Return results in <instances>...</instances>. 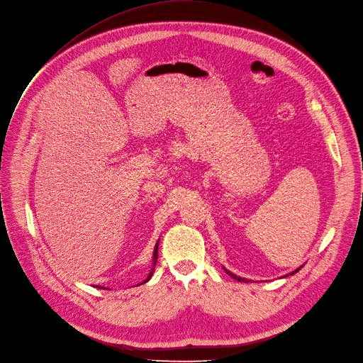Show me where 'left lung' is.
Here are the masks:
<instances>
[{"label":"left lung","mask_w":363,"mask_h":363,"mask_svg":"<svg viewBox=\"0 0 363 363\" xmlns=\"http://www.w3.org/2000/svg\"><path fill=\"white\" fill-rule=\"evenodd\" d=\"M298 271H299V268H298V269H296V271H294V272H292V274H295V272H298ZM226 272H228V274H229V275H230V277H232V279H235V280H238V281H247V280H245V279H241V277H237V275H235V274H232V272H229V271H226Z\"/></svg>","instance_id":"obj_1"}]
</instances>
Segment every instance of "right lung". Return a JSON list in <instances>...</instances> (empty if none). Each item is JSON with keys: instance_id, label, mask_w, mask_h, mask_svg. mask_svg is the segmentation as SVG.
Wrapping results in <instances>:
<instances>
[{"instance_id": "obj_1", "label": "right lung", "mask_w": 363, "mask_h": 363, "mask_svg": "<svg viewBox=\"0 0 363 363\" xmlns=\"http://www.w3.org/2000/svg\"><path fill=\"white\" fill-rule=\"evenodd\" d=\"M153 257H155V262H156V259H157V244H156V249H155V255H153ZM152 274H153V272H150V274H149V279L152 277ZM149 279H147V280H149ZM147 280H146V281H147ZM103 289H104V287H103Z\"/></svg>"}]
</instances>
